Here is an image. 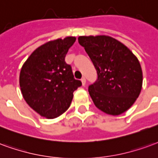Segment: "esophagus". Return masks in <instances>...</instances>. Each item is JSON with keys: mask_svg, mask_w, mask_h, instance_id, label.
Instances as JSON below:
<instances>
[{"mask_svg": "<svg viewBox=\"0 0 158 158\" xmlns=\"http://www.w3.org/2000/svg\"><path fill=\"white\" fill-rule=\"evenodd\" d=\"M81 83H82V86H85L86 85V78L82 77L81 79Z\"/></svg>", "mask_w": 158, "mask_h": 158, "instance_id": "obj_1", "label": "esophagus"}]
</instances>
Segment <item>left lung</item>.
I'll use <instances>...</instances> for the list:
<instances>
[{
  "label": "left lung",
  "mask_w": 158,
  "mask_h": 158,
  "mask_svg": "<svg viewBox=\"0 0 158 158\" xmlns=\"http://www.w3.org/2000/svg\"><path fill=\"white\" fill-rule=\"evenodd\" d=\"M78 42L98 73L97 81L88 87L95 106L110 115L127 111L142 87V70L136 56L121 42L106 35L80 36Z\"/></svg>",
  "instance_id": "8db88e82"
}]
</instances>
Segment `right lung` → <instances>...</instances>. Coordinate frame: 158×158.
I'll use <instances>...</instances> for the list:
<instances>
[{
  "label": "right lung",
  "mask_w": 158,
  "mask_h": 158,
  "mask_svg": "<svg viewBox=\"0 0 158 158\" xmlns=\"http://www.w3.org/2000/svg\"><path fill=\"white\" fill-rule=\"evenodd\" d=\"M75 37L57 39L37 48L22 66L21 92L26 103L43 117L55 118L70 107L73 93L81 86L65 57Z\"/></svg>",
  "instance_id": "add662e5"
}]
</instances>
